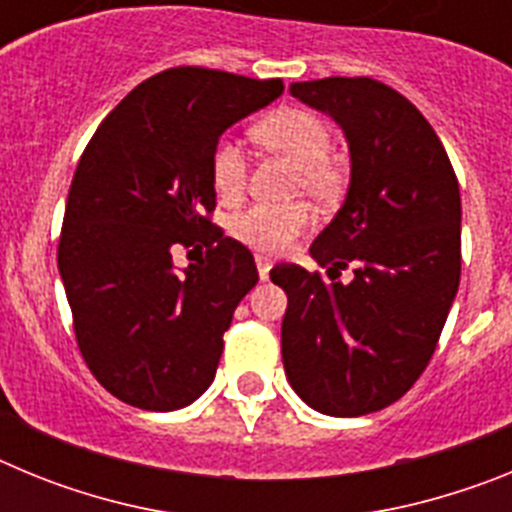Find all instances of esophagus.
<instances>
[{
  "label": "esophagus",
  "mask_w": 512,
  "mask_h": 512,
  "mask_svg": "<svg viewBox=\"0 0 512 512\" xmlns=\"http://www.w3.org/2000/svg\"><path fill=\"white\" fill-rule=\"evenodd\" d=\"M256 266H259V277H261V282H266V279H269L271 259H269V256H264V253H256Z\"/></svg>",
  "instance_id": "1"
}]
</instances>
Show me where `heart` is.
<instances>
[{"mask_svg": "<svg viewBox=\"0 0 512 512\" xmlns=\"http://www.w3.org/2000/svg\"><path fill=\"white\" fill-rule=\"evenodd\" d=\"M261 146L289 158L297 166L295 187L312 200L330 202L341 194L343 169L330 158V128L323 117L302 107H282L253 128ZM248 161L235 140H217L210 156V179L220 200H238L246 189ZM312 225V212L305 202L289 205H251L233 217L230 233L235 241L264 256H277Z\"/></svg>", "mask_w": 512, "mask_h": 512, "instance_id": "obj_1", "label": "heart"}]
</instances>
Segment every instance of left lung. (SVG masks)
Wrapping results in <instances>:
<instances>
[{
  "mask_svg": "<svg viewBox=\"0 0 512 512\" xmlns=\"http://www.w3.org/2000/svg\"><path fill=\"white\" fill-rule=\"evenodd\" d=\"M346 133L351 184L310 253L348 284L295 264L271 269L287 292L282 361L292 390L323 415L377 413L431 361L461 277V197L436 130L410 99L369 76L289 87Z\"/></svg>",
  "mask_w": 512,
  "mask_h": 512,
  "instance_id": "1",
  "label": "left lung"
}]
</instances>
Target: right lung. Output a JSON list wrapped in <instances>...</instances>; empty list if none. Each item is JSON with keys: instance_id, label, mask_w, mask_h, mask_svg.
Masks as SVG:
<instances>
[{"instance_id": "right-lung-1", "label": "right lung", "mask_w": 512, "mask_h": 512, "mask_svg": "<svg viewBox=\"0 0 512 512\" xmlns=\"http://www.w3.org/2000/svg\"><path fill=\"white\" fill-rule=\"evenodd\" d=\"M284 92L202 66L161 71L104 117L76 166L58 271L79 351L133 408H187L215 379L223 333L259 282L243 243L212 225L220 135ZM206 248L179 275L170 256Z\"/></svg>"}]
</instances>
